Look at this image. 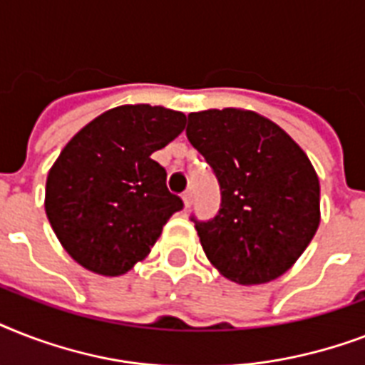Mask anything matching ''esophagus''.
<instances>
[{"mask_svg":"<svg viewBox=\"0 0 365 365\" xmlns=\"http://www.w3.org/2000/svg\"><path fill=\"white\" fill-rule=\"evenodd\" d=\"M183 199V205H185V208H189L191 206V202H193V193L191 191H185V193L182 195Z\"/></svg>","mask_w":365,"mask_h":365,"instance_id":"34e87169","label":"esophagus"}]
</instances>
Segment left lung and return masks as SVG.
I'll return each instance as SVG.
<instances>
[{
	"label": "left lung",
	"instance_id": "1",
	"mask_svg": "<svg viewBox=\"0 0 365 365\" xmlns=\"http://www.w3.org/2000/svg\"><path fill=\"white\" fill-rule=\"evenodd\" d=\"M185 134L222 191L216 216H191L206 257L223 277L248 286L284 274L320 223V183L309 157L254 111L191 113Z\"/></svg>",
	"mask_w": 365,
	"mask_h": 365
}]
</instances>
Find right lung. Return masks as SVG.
<instances>
[{"instance_id":"1","label":"right lung","mask_w":365,"mask_h":365,"mask_svg":"<svg viewBox=\"0 0 365 365\" xmlns=\"http://www.w3.org/2000/svg\"><path fill=\"white\" fill-rule=\"evenodd\" d=\"M185 128L159 106H121L71 138L47 178L45 212L66 252L85 269L117 277L142 261L183 208L151 159Z\"/></svg>"}]
</instances>
